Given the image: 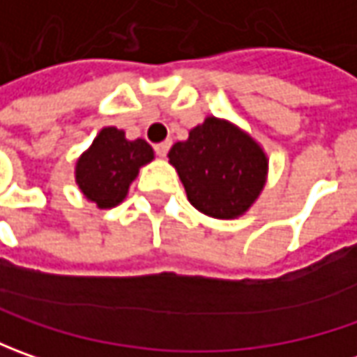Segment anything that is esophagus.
<instances>
[{"mask_svg": "<svg viewBox=\"0 0 357 357\" xmlns=\"http://www.w3.org/2000/svg\"><path fill=\"white\" fill-rule=\"evenodd\" d=\"M169 149H171V141H162V143L155 144V153H157L158 157H167Z\"/></svg>", "mask_w": 357, "mask_h": 357, "instance_id": "esophagus-1", "label": "esophagus"}]
</instances>
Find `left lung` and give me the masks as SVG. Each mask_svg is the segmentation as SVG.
Listing matches in <instances>:
<instances>
[{
  "label": "left lung",
  "mask_w": 357,
  "mask_h": 357,
  "mask_svg": "<svg viewBox=\"0 0 357 357\" xmlns=\"http://www.w3.org/2000/svg\"><path fill=\"white\" fill-rule=\"evenodd\" d=\"M169 160L176 169L190 204L213 218L244 214L264 188L268 158L250 135L232 123L206 117L174 143Z\"/></svg>",
  "instance_id": "obj_1"
}]
</instances>
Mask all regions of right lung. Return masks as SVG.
I'll return each mask as SVG.
<instances>
[{
	"mask_svg": "<svg viewBox=\"0 0 357 357\" xmlns=\"http://www.w3.org/2000/svg\"><path fill=\"white\" fill-rule=\"evenodd\" d=\"M153 158L155 153L146 141H129L123 130L105 127L77 160L75 181L99 208H113L127 197L139 169Z\"/></svg>",
	"mask_w": 357,
	"mask_h": 357,
	"instance_id": "1",
	"label": "right lung"
}]
</instances>
